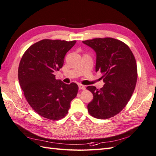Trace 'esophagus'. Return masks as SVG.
Listing matches in <instances>:
<instances>
[{"label": "esophagus", "mask_w": 156, "mask_h": 156, "mask_svg": "<svg viewBox=\"0 0 156 156\" xmlns=\"http://www.w3.org/2000/svg\"><path fill=\"white\" fill-rule=\"evenodd\" d=\"M79 89H80V90H85V87L83 85L79 84Z\"/></svg>", "instance_id": "1"}]
</instances>
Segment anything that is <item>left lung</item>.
<instances>
[{"label":"left lung","instance_id":"1","mask_svg":"<svg viewBox=\"0 0 156 156\" xmlns=\"http://www.w3.org/2000/svg\"><path fill=\"white\" fill-rule=\"evenodd\" d=\"M97 54L96 71L102 74L105 85L101 89L88 86L93 94L87 105L90 115L98 119L115 116L126 107L135 89L137 65L130 48L112 37L83 41Z\"/></svg>","mask_w":156,"mask_h":156}]
</instances>
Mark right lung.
<instances>
[{"label": "right lung", "mask_w": 156, "mask_h": 156, "mask_svg": "<svg viewBox=\"0 0 156 156\" xmlns=\"http://www.w3.org/2000/svg\"><path fill=\"white\" fill-rule=\"evenodd\" d=\"M75 43L76 40H40L30 46L20 60L18 75L24 97L34 111L45 119L65 117L77 94L76 83L65 84L54 75Z\"/></svg>", "instance_id": "add662e5"}]
</instances>
